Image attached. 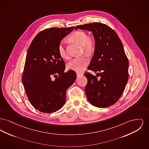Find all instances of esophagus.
<instances>
[{"label": "esophagus", "instance_id": "obj_1", "mask_svg": "<svg viewBox=\"0 0 149 149\" xmlns=\"http://www.w3.org/2000/svg\"><path fill=\"white\" fill-rule=\"evenodd\" d=\"M82 74H80V73H78V72H77V76L78 77H79L80 76H81Z\"/></svg>", "mask_w": 149, "mask_h": 149}]
</instances>
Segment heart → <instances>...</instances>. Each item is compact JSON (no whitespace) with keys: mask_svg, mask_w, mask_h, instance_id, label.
Wrapping results in <instances>:
<instances>
[{"mask_svg":"<svg viewBox=\"0 0 149 149\" xmlns=\"http://www.w3.org/2000/svg\"><path fill=\"white\" fill-rule=\"evenodd\" d=\"M70 39L75 42L82 45L83 48L86 52L91 53L95 47L93 40L88 36L87 34L83 31H77L70 36ZM58 52L62 58H67L68 57L66 50L65 47V42H61L58 47ZM89 60L87 56H82L75 58L69 62L67 65L69 70L74 71L77 72L84 71L88 65Z\"/></svg>","mask_w":149,"mask_h":149,"instance_id":"heart-1","label":"heart"}]
</instances>
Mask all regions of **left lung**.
Masks as SVG:
<instances>
[{
  "instance_id": "left-lung-1",
  "label": "left lung",
  "mask_w": 149,
  "mask_h": 149,
  "mask_svg": "<svg viewBox=\"0 0 149 149\" xmlns=\"http://www.w3.org/2000/svg\"><path fill=\"white\" fill-rule=\"evenodd\" d=\"M91 31L95 39V52L89 70L101 78L87 72L85 92L91 104L105 108L116 103L124 91L128 80L129 62L118 35L106 25L95 22L76 26Z\"/></svg>"
}]
</instances>
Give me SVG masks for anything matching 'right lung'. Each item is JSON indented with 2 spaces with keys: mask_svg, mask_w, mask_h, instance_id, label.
I'll return each instance as SVG.
<instances>
[{
  "mask_svg": "<svg viewBox=\"0 0 149 149\" xmlns=\"http://www.w3.org/2000/svg\"><path fill=\"white\" fill-rule=\"evenodd\" d=\"M75 29L50 28L39 33L27 53L22 84L33 106L45 113H52L65 104L66 91L74 83V71L65 72V62L58 52L63 38ZM56 79L53 81L51 78Z\"/></svg>",
  "mask_w": 149,
  "mask_h": 149,
  "instance_id": "obj_1",
  "label": "right lung"
}]
</instances>
